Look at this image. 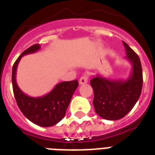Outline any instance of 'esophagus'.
Segmentation results:
<instances>
[{
  "instance_id": "obj_1",
  "label": "esophagus",
  "mask_w": 155,
  "mask_h": 155,
  "mask_svg": "<svg viewBox=\"0 0 155 155\" xmlns=\"http://www.w3.org/2000/svg\"><path fill=\"white\" fill-rule=\"evenodd\" d=\"M88 81V75H84L80 77V80H79V84H86Z\"/></svg>"
}]
</instances>
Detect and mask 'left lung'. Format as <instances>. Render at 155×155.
<instances>
[{
	"label": "left lung",
	"mask_w": 155,
	"mask_h": 155,
	"mask_svg": "<svg viewBox=\"0 0 155 155\" xmlns=\"http://www.w3.org/2000/svg\"><path fill=\"white\" fill-rule=\"evenodd\" d=\"M125 46V58L132 64V72L127 80H109L97 75L90 84L94 91L96 113L104 119L119 120L130 112L138 101L142 92V69L137 54L127 43Z\"/></svg>",
	"instance_id": "1"
}]
</instances>
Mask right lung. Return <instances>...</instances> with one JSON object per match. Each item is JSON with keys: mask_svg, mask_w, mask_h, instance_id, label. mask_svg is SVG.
I'll return each instance as SVG.
<instances>
[{"mask_svg": "<svg viewBox=\"0 0 155 155\" xmlns=\"http://www.w3.org/2000/svg\"><path fill=\"white\" fill-rule=\"evenodd\" d=\"M40 48L39 44H35L21 54L13 66L12 84L16 101L25 117L35 125L50 127L59 122L64 117L66 110L79 83L76 80L61 82L43 97H32L25 95L19 88L16 81L18 65L22 56L35 53Z\"/></svg>", "mask_w": 155, "mask_h": 155, "instance_id": "add662e5", "label": "right lung"}]
</instances>
